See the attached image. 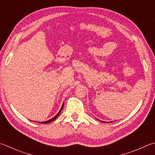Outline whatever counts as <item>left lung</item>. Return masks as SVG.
Wrapping results in <instances>:
<instances>
[{
	"instance_id": "1",
	"label": "left lung",
	"mask_w": 155,
	"mask_h": 155,
	"mask_svg": "<svg viewBox=\"0 0 155 155\" xmlns=\"http://www.w3.org/2000/svg\"><path fill=\"white\" fill-rule=\"evenodd\" d=\"M97 120H98V119H97ZM101 122H104V121H101ZM110 122H108V123H110Z\"/></svg>"
}]
</instances>
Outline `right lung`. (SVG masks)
Masks as SVG:
<instances>
[{
	"instance_id": "obj_1",
	"label": "right lung",
	"mask_w": 155,
	"mask_h": 155,
	"mask_svg": "<svg viewBox=\"0 0 155 155\" xmlns=\"http://www.w3.org/2000/svg\"><path fill=\"white\" fill-rule=\"evenodd\" d=\"M63 107H64V104H62V107H61V108H60V111H58V113L55 116H54V117H52V118H51L50 120H47V121H45V122H39V123H40V124H48V123H50V122H53L54 120H55L56 118L58 117V116L60 115V112L62 111V109H63Z\"/></svg>"
}]
</instances>
